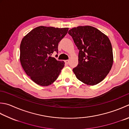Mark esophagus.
I'll return each mask as SVG.
<instances>
[{
	"mask_svg": "<svg viewBox=\"0 0 129 129\" xmlns=\"http://www.w3.org/2000/svg\"><path fill=\"white\" fill-rule=\"evenodd\" d=\"M65 62L66 64H68L69 63V60H65Z\"/></svg>",
	"mask_w": 129,
	"mask_h": 129,
	"instance_id": "obj_1",
	"label": "esophagus"
}]
</instances>
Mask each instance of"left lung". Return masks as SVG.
Returning a JSON list of instances; mask_svg holds the SVG:
<instances>
[{"label": "left lung", "instance_id": "left-lung-1", "mask_svg": "<svg viewBox=\"0 0 129 129\" xmlns=\"http://www.w3.org/2000/svg\"><path fill=\"white\" fill-rule=\"evenodd\" d=\"M68 34L79 50L78 64L73 69L77 79L90 85L102 81L113 64L112 47L108 37L90 26L74 27Z\"/></svg>", "mask_w": 129, "mask_h": 129}]
</instances>
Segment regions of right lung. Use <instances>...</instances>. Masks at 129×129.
Masks as SVG:
<instances>
[{"instance_id": "1", "label": "right lung", "mask_w": 129, "mask_h": 129, "mask_svg": "<svg viewBox=\"0 0 129 129\" xmlns=\"http://www.w3.org/2000/svg\"><path fill=\"white\" fill-rule=\"evenodd\" d=\"M68 29L39 26L23 38L20 61L27 75L36 84L41 86L52 84L64 67V61L51 56L54 52L58 53V44Z\"/></svg>"}]
</instances>
